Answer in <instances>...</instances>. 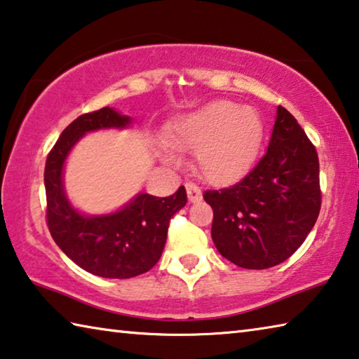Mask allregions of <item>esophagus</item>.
I'll return each mask as SVG.
<instances>
[{
    "mask_svg": "<svg viewBox=\"0 0 359 359\" xmlns=\"http://www.w3.org/2000/svg\"><path fill=\"white\" fill-rule=\"evenodd\" d=\"M185 188H187V194H188V201H190V203L201 201L203 193H201V190H199L198 185H194V184H191V182H188Z\"/></svg>",
    "mask_w": 359,
    "mask_h": 359,
    "instance_id": "1",
    "label": "esophagus"
}]
</instances>
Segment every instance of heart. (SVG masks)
Segmentation results:
<instances>
[{"instance_id": "heart-1", "label": "heart", "mask_w": 359, "mask_h": 359, "mask_svg": "<svg viewBox=\"0 0 359 359\" xmlns=\"http://www.w3.org/2000/svg\"><path fill=\"white\" fill-rule=\"evenodd\" d=\"M264 125L253 107L218 100L182 115L168 131L166 142L158 145V156L175 163L179 151H196L203 177L215 185L239 180L263 144Z\"/></svg>"}]
</instances>
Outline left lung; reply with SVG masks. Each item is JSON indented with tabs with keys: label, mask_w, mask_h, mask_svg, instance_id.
Returning a JSON list of instances; mask_svg holds the SVG:
<instances>
[{
	"label": "left lung",
	"mask_w": 359,
	"mask_h": 359,
	"mask_svg": "<svg viewBox=\"0 0 359 359\" xmlns=\"http://www.w3.org/2000/svg\"><path fill=\"white\" fill-rule=\"evenodd\" d=\"M317 150L278 106L267 151L239 184L204 193L214 210L212 241L244 269L283 263L311 233L321 205Z\"/></svg>",
	"instance_id": "left-lung-1"
}]
</instances>
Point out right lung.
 Returning <instances> with one entry per match:
<instances>
[{"mask_svg": "<svg viewBox=\"0 0 359 359\" xmlns=\"http://www.w3.org/2000/svg\"><path fill=\"white\" fill-rule=\"evenodd\" d=\"M131 123V117L114 107L83 114L62 133L46 161L47 224L53 241L79 267L104 278H131L150 271L165 248L169 220L187 204L185 188L179 187L168 198L137 193L109 214L88 215L72 205L63 177L74 145L87 133L125 130Z\"/></svg>", "mask_w": 359, "mask_h": 359, "instance_id": "add662e5", "label": "right lung"}]
</instances>
